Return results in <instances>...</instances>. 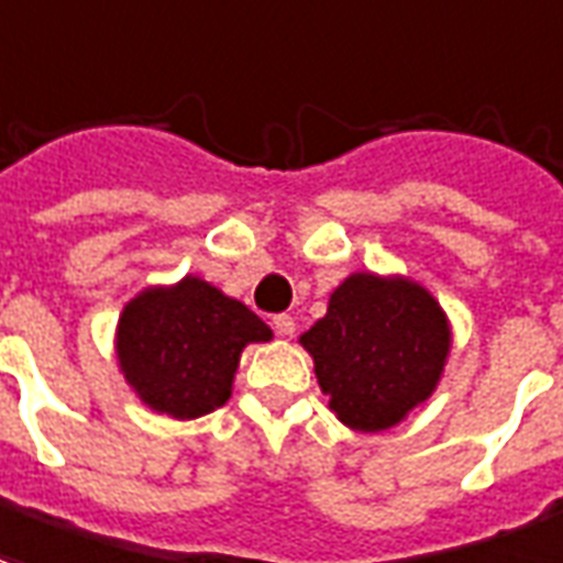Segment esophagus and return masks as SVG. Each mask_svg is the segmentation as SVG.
Returning a JSON list of instances; mask_svg holds the SVG:
<instances>
[{"mask_svg":"<svg viewBox=\"0 0 563 563\" xmlns=\"http://www.w3.org/2000/svg\"><path fill=\"white\" fill-rule=\"evenodd\" d=\"M271 324H274V331H277L280 336H292L295 334V319L289 313H277Z\"/></svg>","mask_w":563,"mask_h":563,"instance_id":"obj_1","label":"esophagus"}]
</instances>
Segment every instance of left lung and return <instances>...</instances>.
Here are the masks:
<instances>
[{"label":"left lung","instance_id":"left-lung-1","mask_svg":"<svg viewBox=\"0 0 563 563\" xmlns=\"http://www.w3.org/2000/svg\"><path fill=\"white\" fill-rule=\"evenodd\" d=\"M328 406L345 427H397L439 385L451 324L423 286L402 277L352 274L328 313L301 336Z\"/></svg>","mask_w":563,"mask_h":563}]
</instances>
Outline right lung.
<instances>
[{
    "instance_id": "1",
    "label": "right lung",
    "mask_w": 563,
    "mask_h": 563,
    "mask_svg": "<svg viewBox=\"0 0 563 563\" xmlns=\"http://www.w3.org/2000/svg\"><path fill=\"white\" fill-rule=\"evenodd\" d=\"M271 340L250 307L199 277L145 289L124 307L115 352L145 406L190 420L232 397L241 349Z\"/></svg>"
}]
</instances>
